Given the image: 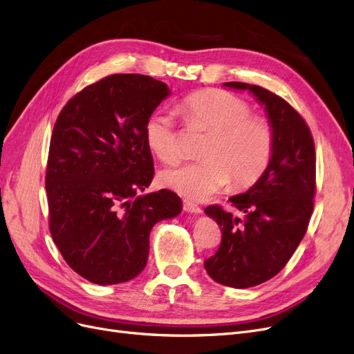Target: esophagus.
<instances>
[{"label": "esophagus", "mask_w": 354, "mask_h": 354, "mask_svg": "<svg viewBox=\"0 0 354 354\" xmlns=\"http://www.w3.org/2000/svg\"><path fill=\"white\" fill-rule=\"evenodd\" d=\"M184 210L188 212V213H192V214H200L203 210L201 207L197 205L195 203H191V201H184Z\"/></svg>", "instance_id": "1"}]
</instances>
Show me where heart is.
<instances>
[{"label":"heart","mask_w":354,"mask_h":354,"mask_svg":"<svg viewBox=\"0 0 354 354\" xmlns=\"http://www.w3.org/2000/svg\"><path fill=\"white\" fill-rule=\"evenodd\" d=\"M180 111L191 127L207 129L204 159L163 170V185L191 200H203L227 185H254L266 174L274 150V129L264 116L251 115V106L229 91L208 88L187 96ZM149 149L163 163L178 160L180 146L174 116L154 111L144 125Z\"/></svg>","instance_id":"b5f03b06"}]
</instances>
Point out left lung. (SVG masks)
Instances as JSON below:
<instances>
[{
    "instance_id": "left-lung-1",
    "label": "left lung",
    "mask_w": 354,
    "mask_h": 354,
    "mask_svg": "<svg viewBox=\"0 0 354 354\" xmlns=\"http://www.w3.org/2000/svg\"><path fill=\"white\" fill-rule=\"evenodd\" d=\"M225 86L251 91L266 106L274 129L266 174L251 189L230 198L243 217L220 205L205 208L221 230L220 248L204 263L208 276L223 286L246 289L277 276L305 236L317 191L315 144L304 118L283 97L248 83Z\"/></svg>"
}]
</instances>
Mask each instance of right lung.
Returning a JSON list of instances; mask_svg holds the SVG:
<instances>
[{"instance_id": "obj_1", "label": "right lung", "mask_w": 354, "mask_h": 354, "mask_svg": "<svg viewBox=\"0 0 354 354\" xmlns=\"http://www.w3.org/2000/svg\"><path fill=\"white\" fill-rule=\"evenodd\" d=\"M169 93L150 75L112 74L57 118L45 176L49 230L65 263L91 283L137 277L153 226L182 210L169 189L138 195L154 175L144 125Z\"/></svg>"}]
</instances>
